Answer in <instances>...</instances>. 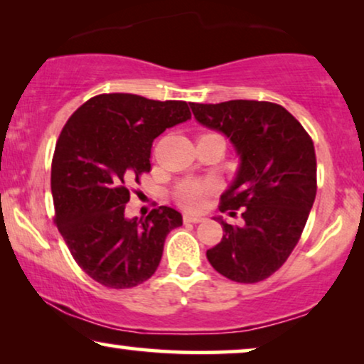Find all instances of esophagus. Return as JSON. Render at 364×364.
Listing matches in <instances>:
<instances>
[{"instance_id": "34e87169", "label": "esophagus", "mask_w": 364, "mask_h": 364, "mask_svg": "<svg viewBox=\"0 0 364 364\" xmlns=\"http://www.w3.org/2000/svg\"><path fill=\"white\" fill-rule=\"evenodd\" d=\"M202 220H203V217H200V215H191V213H186V215H183V222L186 223H198Z\"/></svg>"}]
</instances>
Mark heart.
<instances>
[{"label": "heart", "instance_id": "obj_1", "mask_svg": "<svg viewBox=\"0 0 364 364\" xmlns=\"http://www.w3.org/2000/svg\"><path fill=\"white\" fill-rule=\"evenodd\" d=\"M210 188L212 183L208 182H183L177 188V200L187 208H198L203 203V200H205L207 192Z\"/></svg>", "mask_w": 364, "mask_h": 364}]
</instances>
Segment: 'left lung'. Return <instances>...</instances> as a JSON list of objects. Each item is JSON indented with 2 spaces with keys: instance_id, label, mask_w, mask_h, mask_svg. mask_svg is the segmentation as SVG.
I'll return each mask as SVG.
<instances>
[{
  "instance_id": "1",
  "label": "left lung",
  "mask_w": 364,
  "mask_h": 364,
  "mask_svg": "<svg viewBox=\"0 0 364 364\" xmlns=\"http://www.w3.org/2000/svg\"><path fill=\"white\" fill-rule=\"evenodd\" d=\"M193 117L230 141L240 159L222 193L220 212L243 208L242 225L215 217L220 243L207 250L210 265L238 283L273 275L300 240L316 197L313 141L285 107L265 101L191 104Z\"/></svg>"
}]
</instances>
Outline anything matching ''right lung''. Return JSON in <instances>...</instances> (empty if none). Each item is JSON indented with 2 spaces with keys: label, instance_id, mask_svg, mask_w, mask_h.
<instances>
[{
  "label": "right lung",
  "instance_id": "obj_1",
  "mask_svg": "<svg viewBox=\"0 0 364 364\" xmlns=\"http://www.w3.org/2000/svg\"><path fill=\"white\" fill-rule=\"evenodd\" d=\"M191 119L187 102L101 94L64 126L51 167L58 230L74 260L107 288H132L161 263L164 242L182 215L159 207L139 220L124 215L127 183L151 171L154 139Z\"/></svg>",
  "mask_w": 364,
  "mask_h": 364
}]
</instances>
